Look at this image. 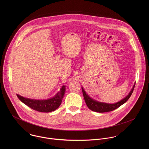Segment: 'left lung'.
Instances as JSON below:
<instances>
[{"label": "left lung", "instance_id": "8db88e82", "mask_svg": "<svg viewBox=\"0 0 149 149\" xmlns=\"http://www.w3.org/2000/svg\"><path fill=\"white\" fill-rule=\"evenodd\" d=\"M134 86H135V84L133 86V88H132V89L130 91V92L129 93V94L125 98H124L122 100L119 101V102H118L116 103H114V104H108V103H102V102H99L96 101V100H93V99L91 98L86 94V93L85 92V91L83 87L81 88V89H82V92H83V94L84 96V98L85 100V103H86V106L91 110H92L93 111L97 112H106L112 111L118 108V107L122 106L124 103H125L128 100V99L130 97V96H131V95L133 92L134 89Z\"/></svg>", "mask_w": 149, "mask_h": 149}]
</instances>
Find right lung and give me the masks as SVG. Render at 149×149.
Returning <instances> with one entry per match:
<instances>
[{"label": "right lung", "instance_id": "right-lung-1", "mask_svg": "<svg viewBox=\"0 0 149 149\" xmlns=\"http://www.w3.org/2000/svg\"><path fill=\"white\" fill-rule=\"evenodd\" d=\"M65 92V86L64 85L54 97L47 100H36L24 97L17 95L18 99L26 106L31 109L42 112H49L55 111L61 105Z\"/></svg>", "mask_w": 149, "mask_h": 149}]
</instances>
